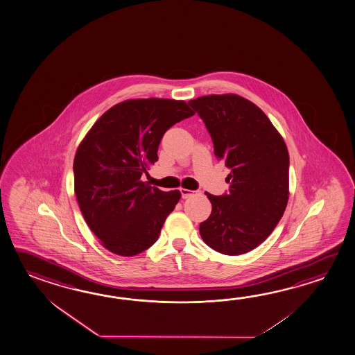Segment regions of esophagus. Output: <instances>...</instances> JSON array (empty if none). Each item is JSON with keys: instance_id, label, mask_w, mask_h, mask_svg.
<instances>
[{"instance_id": "obj_1", "label": "esophagus", "mask_w": 355, "mask_h": 355, "mask_svg": "<svg viewBox=\"0 0 355 355\" xmlns=\"http://www.w3.org/2000/svg\"><path fill=\"white\" fill-rule=\"evenodd\" d=\"M180 192H181L182 198H189L191 196L195 195V192L191 189H181Z\"/></svg>"}]
</instances>
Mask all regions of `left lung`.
Instances as JSON below:
<instances>
[{
	"mask_svg": "<svg viewBox=\"0 0 355 355\" xmlns=\"http://www.w3.org/2000/svg\"><path fill=\"white\" fill-rule=\"evenodd\" d=\"M203 120L214 152L230 169L229 192H206L211 215L200 224L207 245L225 255L253 250L275 230L288 202L290 155L267 115L238 94L189 102Z\"/></svg>",
	"mask_w": 355,
	"mask_h": 355,
	"instance_id": "1",
	"label": "left lung"
}]
</instances>
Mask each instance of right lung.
I'll return each instance as SVG.
<instances>
[{
  "mask_svg": "<svg viewBox=\"0 0 355 355\" xmlns=\"http://www.w3.org/2000/svg\"><path fill=\"white\" fill-rule=\"evenodd\" d=\"M195 115L184 101L120 102L94 123L73 163L74 192L89 229L111 253L132 257L159 238L181 198L140 181L158 160V146L174 123Z\"/></svg>",
  "mask_w": 355,
  "mask_h": 355,
  "instance_id": "1",
  "label": "right lung"
}]
</instances>
